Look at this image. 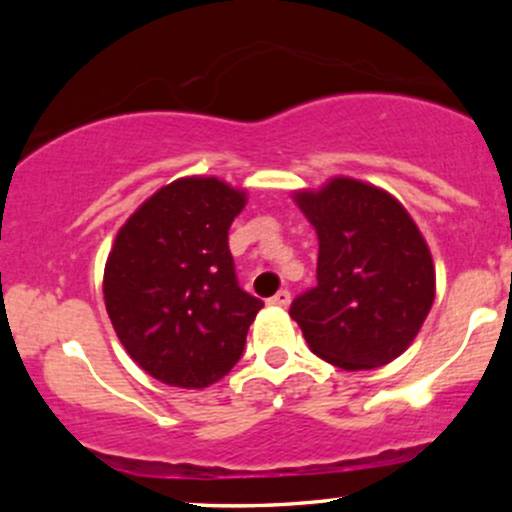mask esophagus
Returning a JSON list of instances; mask_svg holds the SVG:
<instances>
[{
    "mask_svg": "<svg viewBox=\"0 0 512 512\" xmlns=\"http://www.w3.org/2000/svg\"><path fill=\"white\" fill-rule=\"evenodd\" d=\"M269 303H272V305H279V308H286V305L291 303V293L286 291V289H281L279 293H274V296L269 298Z\"/></svg>",
    "mask_w": 512,
    "mask_h": 512,
    "instance_id": "esophagus-1",
    "label": "esophagus"
}]
</instances>
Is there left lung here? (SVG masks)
I'll use <instances>...</instances> for the list:
<instances>
[{
  "label": "left lung",
  "instance_id": "left-lung-1",
  "mask_svg": "<svg viewBox=\"0 0 512 512\" xmlns=\"http://www.w3.org/2000/svg\"><path fill=\"white\" fill-rule=\"evenodd\" d=\"M293 199L320 240L317 286L289 310L310 351L344 370L395 361L436 298L431 250L409 211L354 178H332Z\"/></svg>",
  "mask_w": 512,
  "mask_h": 512
}]
</instances>
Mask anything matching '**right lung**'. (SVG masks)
Here are the masks:
<instances>
[{
    "label": "right lung",
    "mask_w": 512,
    "mask_h": 512,
    "mask_svg": "<svg viewBox=\"0 0 512 512\" xmlns=\"http://www.w3.org/2000/svg\"><path fill=\"white\" fill-rule=\"evenodd\" d=\"M243 190L219 178L161 187L117 231L103 296L117 337L151 378L199 390L243 356L262 301L238 286L228 228Z\"/></svg>",
    "instance_id": "obj_1"
}]
</instances>
